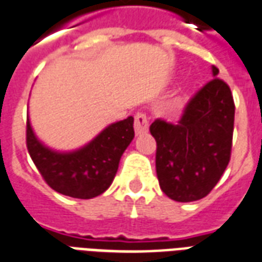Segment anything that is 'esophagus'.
I'll use <instances>...</instances> for the list:
<instances>
[{
  "mask_svg": "<svg viewBox=\"0 0 262 262\" xmlns=\"http://www.w3.org/2000/svg\"><path fill=\"white\" fill-rule=\"evenodd\" d=\"M149 129V123H148V118L147 115L143 113H139L135 117V132L136 135H144L147 133Z\"/></svg>",
  "mask_w": 262,
  "mask_h": 262,
  "instance_id": "1",
  "label": "esophagus"
}]
</instances>
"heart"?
I'll return each instance as SVG.
<instances>
[{
  "mask_svg": "<svg viewBox=\"0 0 262 262\" xmlns=\"http://www.w3.org/2000/svg\"><path fill=\"white\" fill-rule=\"evenodd\" d=\"M181 104H183V100L181 99H179L177 101H176V105H181Z\"/></svg>",
  "mask_w": 262,
  "mask_h": 262,
  "instance_id": "b5f03b06",
  "label": "heart"
}]
</instances>
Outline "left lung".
I'll use <instances>...</instances> for the list:
<instances>
[{
  "label": "left lung",
  "instance_id": "obj_1",
  "mask_svg": "<svg viewBox=\"0 0 262 262\" xmlns=\"http://www.w3.org/2000/svg\"><path fill=\"white\" fill-rule=\"evenodd\" d=\"M211 74L214 79L189 101L177 125L157 119L149 126L158 145V181L177 202L206 196L228 166L235 104L219 69L211 66Z\"/></svg>",
  "mask_w": 262,
  "mask_h": 262
}]
</instances>
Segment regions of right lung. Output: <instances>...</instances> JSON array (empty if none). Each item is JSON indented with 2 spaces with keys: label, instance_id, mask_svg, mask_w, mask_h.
<instances>
[{
  "label": "right lung",
  "instance_id": "add662e5",
  "mask_svg": "<svg viewBox=\"0 0 262 262\" xmlns=\"http://www.w3.org/2000/svg\"><path fill=\"white\" fill-rule=\"evenodd\" d=\"M133 122L127 117L110 123L82 147L59 151L38 139L27 118V148L49 187L67 196L92 199L113 184L121 157L135 137Z\"/></svg>",
  "mask_w": 262,
  "mask_h": 262
}]
</instances>
